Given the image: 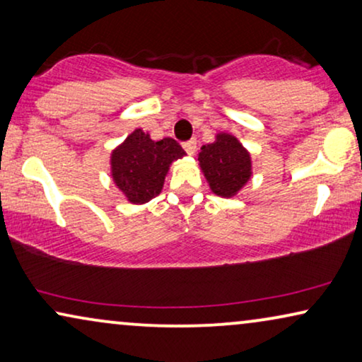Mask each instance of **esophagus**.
<instances>
[{
    "mask_svg": "<svg viewBox=\"0 0 362 362\" xmlns=\"http://www.w3.org/2000/svg\"><path fill=\"white\" fill-rule=\"evenodd\" d=\"M183 149H185V152H187L188 156L195 154V151H197V139H192V141L183 142Z\"/></svg>",
    "mask_w": 362,
    "mask_h": 362,
    "instance_id": "esophagus-1",
    "label": "esophagus"
}]
</instances>
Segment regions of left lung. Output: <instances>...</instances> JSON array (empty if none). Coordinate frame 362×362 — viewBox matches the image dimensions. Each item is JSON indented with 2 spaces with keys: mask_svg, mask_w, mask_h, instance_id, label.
<instances>
[{
  "mask_svg": "<svg viewBox=\"0 0 362 362\" xmlns=\"http://www.w3.org/2000/svg\"><path fill=\"white\" fill-rule=\"evenodd\" d=\"M198 165L210 190L221 198L236 197L252 177L251 154L230 132H218L211 144L202 146Z\"/></svg>",
  "mask_w": 362,
  "mask_h": 362,
  "instance_id": "left-lung-1",
  "label": "left lung"
}]
</instances>
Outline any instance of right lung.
<instances>
[{"mask_svg":"<svg viewBox=\"0 0 362 362\" xmlns=\"http://www.w3.org/2000/svg\"><path fill=\"white\" fill-rule=\"evenodd\" d=\"M183 156L172 137L152 141L149 132L137 128L111 151V179L129 203L144 205L162 192L172 162Z\"/></svg>","mask_w":362,"mask_h":362,"instance_id":"obj_1","label":"right lung"}]
</instances>
